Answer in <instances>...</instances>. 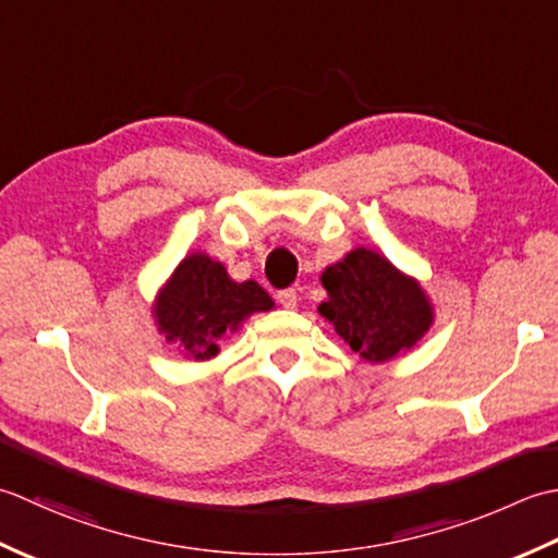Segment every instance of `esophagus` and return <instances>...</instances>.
I'll use <instances>...</instances> for the list:
<instances>
[{
	"mask_svg": "<svg viewBox=\"0 0 558 558\" xmlns=\"http://www.w3.org/2000/svg\"><path fill=\"white\" fill-rule=\"evenodd\" d=\"M277 299H279V303L283 305V308L293 311L295 303H299V293H295V289H281V291L277 293Z\"/></svg>",
	"mask_w": 558,
	"mask_h": 558,
	"instance_id": "34e87169",
	"label": "esophagus"
}]
</instances>
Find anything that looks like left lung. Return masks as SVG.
Returning a JSON list of instances; mask_svg holds the SVG:
<instances>
[{
  "label": "left lung",
  "mask_w": 558,
  "mask_h": 558,
  "mask_svg": "<svg viewBox=\"0 0 558 558\" xmlns=\"http://www.w3.org/2000/svg\"><path fill=\"white\" fill-rule=\"evenodd\" d=\"M323 287L329 301L320 313L366 361H388L414 347L434 320L418 283L366 247L327 267Z\"/></svg>",
  "instance_id": "left-lung-1"
}]
</instances>
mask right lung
I'll use <instances>...</instances> for the list:
<instances>
[{"instance_id":"right-lung-1","label":"right lung","mask_w":558,"mask_h":558,"mask_svg":"<svg viewBox=\"0 0 558 558\" xmlns=\"http://www.w3.org/2000/svg\"><path fill=\"white\" fill-rule=\"evenodd\" d=\"M271 299L255 281L235 283L223 265L207 255H190L156 303L158 329L175 342L185 356L211 359L226 332L250 313L269 311Z\"/></svg>"}]
</instances>
